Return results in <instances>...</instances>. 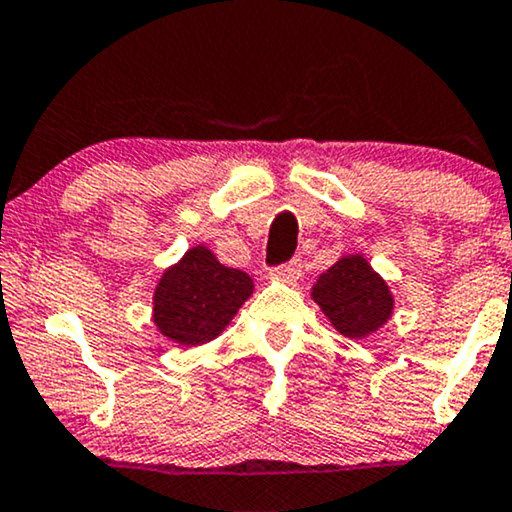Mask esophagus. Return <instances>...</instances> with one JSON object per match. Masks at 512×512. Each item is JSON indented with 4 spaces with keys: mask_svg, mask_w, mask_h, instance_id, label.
<instances>
[{
    "mask_svg": "<svg viewBox=\"0 0 512 512\" xmlns=\"http://www.w3.org/2000/svg\"><path fill=\"white\" fill-rule=\"evenodd\" d=\"M300 274H303V262L300 260H291L288 264H283L274 272V276L283 283H295L300 279Z\"/></svg>",
    "mask_w": 512,
    "mask_h": 512,
    "instance_id": "obj_1",
    "label": "esophagus"
}]
</instances>
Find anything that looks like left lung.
<instances>
[{"instance_id": "1", "label": "left lung", "mask_w": 512, "mask_h": 512, "mask_svg": "<svg viewBox=\"0 0 512 512\" xmlns=\"http://www.w3.org/2000/svg\"><path fill=\"white\" fill-rule=\"evenodd\" d=\"M312 300L346 338H367L389 322L393 293L365 255H343L312 286Z\"/></svg>"}]
</instances>
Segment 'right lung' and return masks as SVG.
<instances>
[{
	"label": "right lung",
	"instance_id": "right-lung-1",
	"mask_svg": "<svg viewBox=\"0 0 512 512\" xmlns=\"http://www.w3.org/2000/svg\"><path fill=\"white\" fill-rule=\"evenodd\" d=\"M252 291L248 274L224 267L207 245H193L164 269L152 295V322L178 346H202L231 324Z\"/></svg>",
	"mask_w": 512,
	"mask_h": 512
}]
</instances>
